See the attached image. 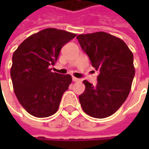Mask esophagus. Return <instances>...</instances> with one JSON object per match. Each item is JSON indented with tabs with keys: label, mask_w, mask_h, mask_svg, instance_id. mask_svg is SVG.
<instances>
[{
	"label": "esophagus",
	"mask_w": 149,
	"mask_h": 149,
	"mask_svg": "<svg viewBox=\"0 0 149 149\" xmlns=\"http://www.w3.org/2000/svg\"><path fill=\"white\" fill-rule=\"evenodd\" d=\"M72 80H73L74 82H80V81H81L80 78H77V77H72Z\"/></svg>",
	"instance_id": "esophagus-1"
}]
</instances>
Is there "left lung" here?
<instances>
[{"instance_id":"left-lung-1","label":"left lung","mask_w":149,"mask_h":149,"mask_svg":"<svg viewBox=\"0 0 149 149\" xmlns=\"http://www.w3.org/2000/svg\"><path fill=\"white\" fill-rule=\"evenodd\" d=\"M92 66L99 71L97 85L84 80L79 96L83 110L95 118L113 115L127 99L134 77V56L121 39L104 32L77 37Z\"/></svg>"}]
</instances>
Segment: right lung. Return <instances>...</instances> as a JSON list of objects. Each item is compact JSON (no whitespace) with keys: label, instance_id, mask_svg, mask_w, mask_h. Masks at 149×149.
I'll return each instance as SVG.
<instances>
[{"label":"right lung","instance_id":"1","mask_svg":"<svg viewBox=\"0 0 149 149\" xmlns=\"http://www.w3.org/2000/svg\"><path fill=\"white\" fill-rule=\"evenodd\" d=\"M76 34L46 28L26 39L13 54L11 79L16 97L32 116L47 117L57 112L71 75L52 72L61 48Z\"/></svg>","mask_w":149,"mask_h":149}]
</instances>
